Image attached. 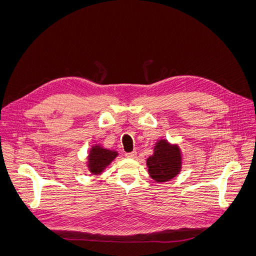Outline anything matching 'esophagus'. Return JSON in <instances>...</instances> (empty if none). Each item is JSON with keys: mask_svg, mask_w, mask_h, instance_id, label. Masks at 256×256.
<instances>
[{"mask_svg": "<svg viewBox=\"0 0 256 256\" xmlns=\"http://www.w3.org/2000/svg\"><path fill=\"white\" fill-rule=\"evenodd\" d=\"M126 157H127V158H131V159L136 158V152H127V154H126Z\"/></svg>", "mask_w": 256, "mask_h": 256, "instance_id": "esophagus-1", "label": "esophagus"}]
</instances>
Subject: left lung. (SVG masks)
Returning a JSON list of instances; mask_svg holds the SVG:
<instances>
[{
    "instance_id": "8db88e82",
    "label": "left lung",
    "mask_w": 256,
    "mask_h": 256,
    "mask_svg": "<svg viewBox=\"0 0 256 256\" xmlns=\"http://www.w3.org/2000/svg\"><path fill=\"white\" fill-rule=\"evenodd\" d=\"M182 152L178 145L159 140L154 147V154L147 158L146 164L154 180L164 182L173 180L182 170Z\"/></svg>"
}]
</instances>
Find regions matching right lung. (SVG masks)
<instances>
[{"instance_id":"right-lung-1","label":"right lung","mask_w":256,"mask_h":256,"mask_svg":"<svg viewBox=\"0 0 256 256\" xmlns=\"http://www.w3.org/2000/svg\"><path fill=\"white\" fill-rule=\"evenodd\" d=\"M118 152L104 148L98 144L92 146L88 160V171L92 175L102 174L104 168L118 157Z\"/></svg>"}]
</instances>
